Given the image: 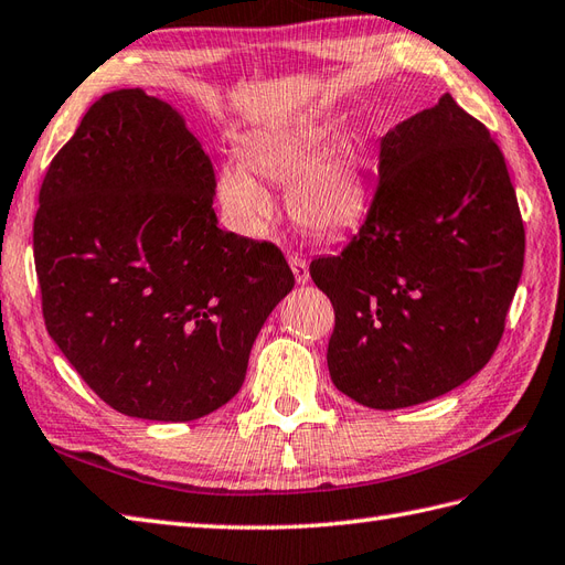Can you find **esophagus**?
Here are the masks:
<instances>
[{
  "label": "esophagus",
  "instance_id": "obj_1",
  "mask_svg": "<svg viewBox=\"0 0 565 565\" xmlns=\"http://www.w3.org/2000/svg\"><path fill=\"white\" fill-rule=\"evenodd\" d=\"M288 265H291L294 269V277L298 284H308L310 281V269H308V263L306 257L300 255H288Z\"/></svg>",
  "mask_w": 565,
  "mask_h": 565
}]
</instances>
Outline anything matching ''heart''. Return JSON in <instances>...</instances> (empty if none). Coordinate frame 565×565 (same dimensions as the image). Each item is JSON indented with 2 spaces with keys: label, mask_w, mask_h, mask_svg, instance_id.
Segmentation results:
<instances>
[{
  "label": "heart",
  "mask_w": 565,
  "mask_h": 565,
  "mask_svg": "<svg viewBox=\"0 0 565 565\" xmlns=\"http://www.w3.org/2000/svg\"><path fill=\"white\" fill-rule=\"evenodd\" d=\"M329 124L317 117L250 134L241 145L243 162L228 159L216 171V200L226 222L243 236H257L274 212L263 177L286 188V207L310 234L337 236L351 228L367 205V177L349 140L328 145Z\"/></svg>",
  "instance_id": "1"
}]
</instances>
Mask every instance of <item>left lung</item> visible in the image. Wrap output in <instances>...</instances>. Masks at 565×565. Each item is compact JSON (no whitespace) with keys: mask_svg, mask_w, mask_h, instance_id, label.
Wrapping results in <instances>:
<instances>
[{"mask_svg":"<svg viewBox=\"0 0 565 565\" xmlns=\"http://www.w3.org/2000/svg\"><path fill=\"white\" fill-rule=\"evenodd\" d=\"M525 228L499 145L451 95L382 138L363 226L310 277L334 306L339 392L396 411L444 396L494 355Z\"/></svg>","mask_w":565,"mask_h":565,"instance_id":"8db88e82","label":"left lung"}]
</instances>
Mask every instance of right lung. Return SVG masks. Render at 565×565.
Masks as SVG:
<instances>
[{
  "instance_id": "1",
  "label": "right lung",
  "mask_w": 565,
  "mask_h": 565,
  "mask_svg": "<svg viewBox=\"0 0 565 565\" xmlns=\"http://www.w3.org/2000/svg\"><path fill=\"white\" fill-rule=\"evenodd\" d=\"M214 185L181 111L140 88L99 97L42 181L33 250L47 331L128 417L222 408L294 288L277 245L220 228Z\"/></svg>"
}]
</instances>
